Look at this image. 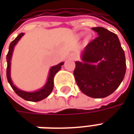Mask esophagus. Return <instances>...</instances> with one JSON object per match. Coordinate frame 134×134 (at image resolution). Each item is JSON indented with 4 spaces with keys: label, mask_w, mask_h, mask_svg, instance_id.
Returning a JSON list of instances; mask_svg holds the SVG:
<instances>
[{
    "label": "esophagus",
    "mask_w": 134,
    "mask_h": 134,
    "mask_svg": "<svg viewBox=\"0 0 134 134\" xmlns=\"http://www.w3.org/2000/svg\"><path fill=\"white\" fill-rule=\"evenodd\" d=\"M76 57H76L75 54H71V55L70 56V58L71 59H72V60H75L76 59Z\"/></svg>",
    "instance_id": "1"
}]
</instances>
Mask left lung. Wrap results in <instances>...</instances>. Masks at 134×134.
Wrapping results in <instances>:
<instances>
[{
    "label": "left lung",
    "mask_w": 134,
    "mask_h": 134,
    "mask_svg": "<svg viewBox=\"0 0 134 134\" xmlns=\"http://www.w3.org/2000/svg\"><path fill=\"white\" fill-rule=\"evenodd\" d=\"M92 29L98 36L85 47L81 62H75L74 75L85 95L103 98L112 94L123 81L126 57L115 34L103 27Z\"/></svg>",
    "instance_id": "obj_1"
}]
</instances>
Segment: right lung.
<instances>
[{
	"mask_svg": "<svg viewBox=\"0 0 134 134\" xmlns=\"http://www.w3.org/2000/svg\"><path fill=\"white\" fill-rule=\"evenodd\" d=\"M24 35V34L21 33L13 41H11V43L10 44L9 49H8V54L6 56V59H7L6 76H7L8 81L9 82V84L18 96H20L21 98L24 99L26 100L31 101V102H38V101H40L47 98L51 94L52 91L53 90V87H54V75L61 70L62 66L64 64V62H61L57 65L52 66L50 68L47 82L45 83V85L41 87V89L36 90V91H34V92H27V91H24V90L19 89L15 85L13 84L11 77H10V65H11L10 61H11V58H12V55H13L14 47Z\"/></svg>",
	"mask_w": 134,
	"mask_h": 134,
	"instance_id": "add662e5",
	"label": "right lung"
}]
</instances>
